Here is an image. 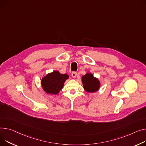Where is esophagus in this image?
Returning <instances> with one entry per match:
<instances>
[{
	"label": "esophagus",
	"instance_id": "34e87169",
	"mask_svg": "<svg viewBox=\"0 0 146 146\" xmlns=\"http://www.w3.org/2000/svg\"><path fill=\"white\" fill-rule=\"evenodd\" d=\"M76 76H77V72H73L72 73V76L73 77V78H75V77H76Z\"/></svg>",
	"mask_w": 146,
	"mask_h": 146
}]
</instances>
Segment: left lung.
Instances as JSON below:
<instances>
[{"instance_id": "8db88e82", "label": "left lung", "mask_w": 146, "mask_h": 146, "mask_svg": "<svg viewBox=\"0 0 146 146\" xmlns=\"http://www.w3.org/2000/svg\"><path fill=\"white\" fill-rule=\"evenodd\" d=\"M82 83L84 90L87 92H95L100 87V82L91 73H87L82 77Z\"/></svg>"}]
</instances>
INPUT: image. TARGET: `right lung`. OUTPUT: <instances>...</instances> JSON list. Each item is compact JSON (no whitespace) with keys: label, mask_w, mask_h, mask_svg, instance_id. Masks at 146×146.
<instances>
[{"label":"right lung","mask_w":146,"mask_h":146,"mask_svg":"<svg viewBox=\"0 0 146 146\" xmlns=\"http://www.w3.org/2000/svg\"><path fill=\"white\" fill-rule=\"evenodd\" d=\"M68 78L69 76L66 74H60L58 71L53 72L42 79V86L47 93L56 94L63 88L64 82Z\"/></svg>","instance_id":"obj_1"}]
</instances>
